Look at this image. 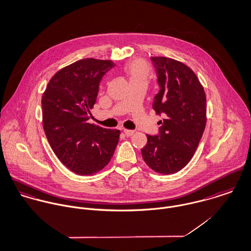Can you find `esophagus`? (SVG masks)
Returning a JSON list of instances; mask_svg holds the SVG:
<instances>
[{"mask_svg": "<svg viewBox=\"0 0 251 251\" xmlns=\"http://www.w3.org/2000/svg\"><path fill=\"white\" fill-rule=\"evenodd\" d=\"M124 134H125V136H127V137H131V136H133V135L135 134V131H133V130H128V129H124Z\"/></svg>", "mask_w": 251, "mask_h": 251, "instance_id": "34e87169", "label": "esophagus"}]
</instances>
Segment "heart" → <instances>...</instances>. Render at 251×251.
<instances>
[{"label":"heart","mask_w":251,"mask_h":251,"mask_svg":"<svg viewBox=\"0 0 251 251\" xmlns=\"http://www.w3.org/2000/svg\"><path fill=\"white\" fill-rule=\"evenodd\" d=\"M123 72L129 79L130 83L139 81L147 82L151 74V69L146 60L136 58L124 66Z\"/></svg>","instance_id":"b5f03b06"}]
</instances>
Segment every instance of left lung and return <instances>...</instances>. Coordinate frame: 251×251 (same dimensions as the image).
<instances>
[{"label":"left lung","instance_id":"8db88e82","mask_svg":"<svg viewBox=\"0 0 251 251\" xmlns=\"http://www.w3.org/2000/svg\"><path fill=\"white\" fill-rule=\"evenodd\" d=\"M161 86L153 110L164 115L158 136H147L141 149L145 164L155 172H178L192 160L207 122L204 88L195 72L183 62L152 56Z\"/></svg>","mask_w":251,"mask_h":251}]
</instances>
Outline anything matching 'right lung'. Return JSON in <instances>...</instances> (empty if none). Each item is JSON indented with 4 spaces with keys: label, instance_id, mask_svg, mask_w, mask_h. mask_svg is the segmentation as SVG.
I'll return each mask as SVG.
<instances>
[{
    "label": "right lung",
    "instance_id": "obj_1",
    "mask_svg": "<svg viewBox=\"0 0 251 251\" xmlns=\"http://www.w3.org/2000/svg\"><path fill=\"white\" fill-rule=\"evenodd\" d=\"M110 59L84 58L51 78L42 95V124L57 159L79 175H93L106 167L118 143L120 131L87 122Z\"/></svg>",
    "mask_w": 251,
    "mask_h": 251
}]
</instances>
